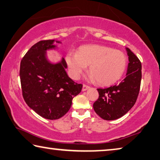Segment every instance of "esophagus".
I'll list each match as a JSON object with an SVG mask.
<instances>
[{
    "label": "esophagus",
    "instance_id": "esophagus-1",
    "mask_svg": "<svg viewBox=\"0 0 160 160\" xmlns=\"http://www.w3.org/2000/svg\"><path fill=\"white\" fill-rule=\"evenodd\" d=\"M89 88H90V87L88 86V85H82V91H86V90H87L88 89H89Z\"/></svg>",
    "mask_w": 160,
    "mask_h": 160
}]
</instances>
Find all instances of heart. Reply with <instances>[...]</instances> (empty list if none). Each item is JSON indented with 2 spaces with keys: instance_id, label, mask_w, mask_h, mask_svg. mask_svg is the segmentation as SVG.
I'll return each instance as SVG.
<instances>
[{
  "instance_id": "b5f03b06",
  "label": "heart",
  "mask_w": 160,
  "mask_h": 160,
  "mask_svg": "<svg viewBox=\"0 0 160 160\" xmlns=\"http://www.w3.org/2000/svg\"><path fill=\"white\" fill-rule=\"evenodd\" d=\"M65 61L73 79L79 78L89 65L90 80H97L98 83L102 85L117 82L124 73L127 65L123 52L102 45L82 46L78 53L69 52Z\"/></svg>"
}]
</instances>
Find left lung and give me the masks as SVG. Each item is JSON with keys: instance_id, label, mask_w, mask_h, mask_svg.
<instances>
[{"instance_id": "1", "label": "left lung", "mask_w": 160, "mask_h": 160, "mask_svg": "<svg viewBox=\"0 0 160 160\" xmlns=\"http://www.w3.org/2000/svg\"><path fill=\"white\" fill-rule=\"evenodd\" d=\"M126 50L129 62L126 78L118 85L97 89L99 97L93 103V108L104 120H116L124 116L135 104L139 95L142 63L129 49Z\"/></svg>"}]
</instances>
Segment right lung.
<instances>
[{
  "mask_svg": "<svg viewBox=\"0 0 160 160\" xmlns=\"http://www.w3.org/2000/svg\"><path fill=\"white\" fill-rule=\"evenodd\" d=\"M54 42L62 44L54 39L44 40L31 47L21 62L19 73L25 102L40 116L49 120L65 116L82 88L69 78L65 59L57 62L48 59L47 51L58 48Z\"/></svg>",
  "mask_w": 160,
  "mask_h": 160,
  "instance_id": "add662e5",
  "label": "right lung"
}]
</instances>
